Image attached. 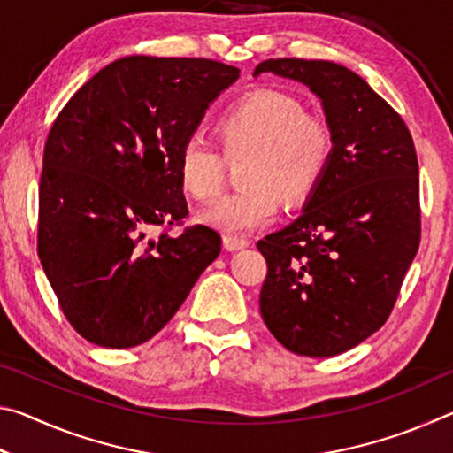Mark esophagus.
<instances>
[{"instance_id":"esophagus-1","label":"esophagus","mask_w":453,"mask_h":453,"mask_svg":"<svg viewBox=\"0 0 453 453\" xmlns=\"http://www.w3.org/2000/svg\"><path fill=\"white\" fill-rule=\"evenodd\" d=\"M250 245L248 237H242V235H224V248L227 251H237V250H243Z\"/></svg>"}]
</instances>
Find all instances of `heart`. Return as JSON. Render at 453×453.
I'll return each instance as SVG.
<instances>
[{
    "label": "heart",
    "mask_w": 453,
    "mask_h": 453,
    "mask_svg": "<svg viewBox=\"0 0 453 453\" xmlns=\"http://www.w3.org/2000/svg\"><path fill=\"white\" fill-rule=\"evenodd\" d=\"M227 157L251 153L245 189L218 197L199 211L203 224L224 234H245L267 226L281 208V196L296 203L308 197L332 157V132L326 121L305 116L296 97L273 89L245 96L218 124ZM226 162L216 145L188 137L178 153V178L186 194L210 199L224 186Z\"/></svg>",
    "instance_id": "obj_1"
}]
</instances>
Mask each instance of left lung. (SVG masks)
Returning <instances> with one entry per match:
<instances>
[{"label": "left lung", "mask_w": 453, "mask_h": 453, "mask_svg": "<svg viewBox=\"0 0 453 453\" xmlns=\"http://www.w3.org/2000/svg\"><path fill=\"white\" fill-rule=\"evenodd\" d=\"M310 88L332 132V157L302 216L257 242L267 262L265 326L297 356L332 357L378 332L419 248L418 156L400 113L348 67L267 59Z\"/></svg>", "instance_id": "8db88e82"}]
</instances>
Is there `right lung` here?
<instances>
[{
  "instance_id": "add662e5",
  "label": "right lung",
  "mask_w": 453,
  "mask_h": 453,
  "mask_svg": "<svg viewBox=\"0 0 453 453\" xmlns=\"http://www.w3.org/2000/svg\"><path fill=\"white\" fill-rule=\"evenodd\" d=\"M240 78L213 59L129 56L99 70L53 121L43 150L37 254L75 332L102 348L148 342L221 251L205 226L180 235L178 153Z\"/></svg>"
}]
</instances>
